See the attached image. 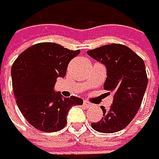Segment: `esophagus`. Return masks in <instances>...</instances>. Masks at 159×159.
<instances>
[{
  "mask_svg": "<svg viewBox=\"0 0 159 159\" xmlns=\"http://www.w3.org/2000/svg\"><path fill=\"white\" fill-rule=\"evenodd\" d=\"M83 105H84L85 107H90V106H91V104L89 103V102H87V101H84V102H83Z\"/></svg>",
  "mask_w": 159,
  "mask_h": 159,
  "instance_id": "1",
  "label": "esophagus"
}]
</instances>
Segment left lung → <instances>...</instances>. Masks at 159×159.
Here are the masks:
<instances>
[{
  "instance_id": "1",
  "label": "left lung",
  "mask_w": 159,
  "mask_h": 159,
  "mask_svg": "<svg viewBox=\"0 0 159 159\" xmlns=\"http://www.w3.org/2000/svg\"><path fill=\"white\" fill-rule=\"evenodd\" d=\"M87 53L105 64L107 79L104 89L114 94L111 107H101L103 118L91 126L104 134L122 130L133 121L143 102L148 86L144 62L130 48L120 43L103 45Z\"/></svg>"
}]
</instances>
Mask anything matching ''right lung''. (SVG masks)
Here are the masks:
<instances>
[{
    "label": "right lung",
    "instance_id": "add662e5",
    "mask_svg": "<svg viewBox=\"0 0 159 159\" xmlns=\"http://www.w3.org/2000/svg\"><path fill=\"white\" fill-rule=\"evenodd\" d=\"M80 50L53 42H40L22 51L11 66L12 89L20 113L32 127L53 133L66 126L67 113L83 100L61 97L53 91L58 77H64L69 62Z\"/></svg>",
    "mask_w": 159,
    "mask_h": 159
}]
</instances>
